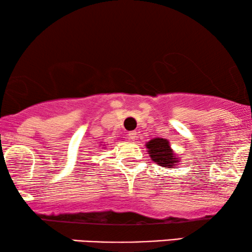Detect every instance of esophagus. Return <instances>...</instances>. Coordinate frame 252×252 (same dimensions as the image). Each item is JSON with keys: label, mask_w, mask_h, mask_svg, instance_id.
I'll use <instances>...</instances> for the list:
<instances>
[{"label": "esophagus", "mask_w": 252, "mask_h": 252, "mask_svg": "<svg viewBox=\"0 0 252 252\" xmlns=\"http://www.w3.org/2000/svg\"><path fill=\"white\" fill-rule=\"evenodd\" d=\"M129 138H130V139H132V140H136L138 138L136 131H131V132L129 133Z\"/></svg>", "instance_id": "obj_1"}]
</instances>
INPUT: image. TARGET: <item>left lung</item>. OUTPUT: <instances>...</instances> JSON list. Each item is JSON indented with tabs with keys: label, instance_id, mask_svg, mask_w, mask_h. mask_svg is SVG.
I'll return each mask as SVG.
<instances>
[{
	"label": "left lung",
	"instance_id": "1",
	"mask_svg": "<svg viewBox=\"0 0 252 252\" xmlns=\"http://www.w3.org/2000/svg\"><path fill=\"white\" fill-rule=\"evenodd\" d=\"M152 160L162 168L173 169L179 164L180 158L171 148L168 139L164 138H153L145 145Z\"/></svg>",
	"mask_w": 252,
	"mask_h": 252
}]
</instances>
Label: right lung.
<instances>
[{"label": "right lung", "mask_w": 252, "mask_h": 252, "mask_svg": "<svg viewBox=\"0 0 252 252\" xmlns=\"http://www.w3.org/2000/svg\"><path fill=\"white\" fill-rule=\"evenodd\" d=\"M104 146H105V145H104Z\"/></svg>", "instance_id": "add662e5"}]
</instances>
